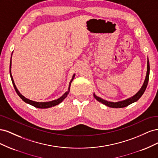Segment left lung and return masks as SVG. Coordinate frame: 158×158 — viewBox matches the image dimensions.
Masks as SVG:
<instances>
[{"label": "left lung", "mask_w": 158, "mask_h": 158, "mask_svg": "<svg viewBox=\"0 0 158 158\" xmlns=\"http://www.w3.org/2000/svg\"><path fill=\"white\" fill-rule=\"evenodd\" d=\"M149 75H150V64H149V60H148V62H147V73H146V76L144 80V82L143 84L142 88L140 89L138 91V92L135 95H133L132 97L127 99L125 100H123V101L121 102H108L106 101V100L103 99L101 98L98 97L97 95H95V94H94V98L98 100V102L102 103L103 104L106 105V106H108L109 107H112V108H123V107H125L129 105L137 102L138 99H139L143 94L144 93L145 90L147 88L148 83V80H149Z\"/></svg>", "instance_id": "1"}]
</instances>
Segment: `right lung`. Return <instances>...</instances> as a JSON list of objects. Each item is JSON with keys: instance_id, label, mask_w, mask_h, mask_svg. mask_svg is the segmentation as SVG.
Listing matches in <instances>:
<instances>
[{"instance_id": "add662e5", "label": "right lung", "mask_w": 158, "mask_h": 158, "mask_svg": "<svg viewBox=\"0 0 158 158\" xmlns=\"http://www.w3.org/2000/svg\"><path fill=\"white\" fill-rule=\"evenodd\" d=\"M11 59H12V56H11ZM12 64V60L10 59V78H11V80H12V82L13 84V85L14 87V89H15L16 92L17 93V94L19 95V97H20L23 102L31 105V106H34L35 107H37V108H40V109H46V108H49V107H54L55 106H56V105H58L59 103H60L62 102L63 101V100L67 97L68 94H69V92H70V85H71V82H73V79L74 78V76H75V74H74L73 76V78H72V80H70V82L69 83V88H68V91L67 92H66L62 96L58 99H56L55 100H52V101H51V102H34V101H32V100H30L29 99H27L23 95H22L20 92H19V91L18 90L15 84H14V80H13V78H12V73H11V64Z\"/></svg>"}]
</instances>
